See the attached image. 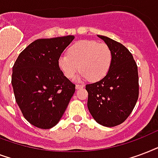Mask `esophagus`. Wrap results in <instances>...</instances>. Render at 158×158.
Returning a JSON list of instances; mask_svg holds the SVG:
<instances>
[{"mask_svg":"<svg viewBox=\"0 0 158 158\" xmlns=\"http://www.w3.org/2000/svg\"><path fill=\"white\" fill-rule=\"evenodd\" d=\"M84 87V85H80V84H77V85H76V89H81V88H83Z\"/></svg>","mask_w":158,"mask_h":158,"instance_id":"34e87169","label":"esophagus"}]
</instances>
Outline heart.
Masks as SVG:
<instances>
[{"label":"heart","mask_w":158,"mask_h":158,"mask_svg":"<svg viewBox=\"0 0 158 158\" xmlns=\"http://www.w3.org/2000/svg\"><path fill=\"white\" fill-rule=\"evenodd\" d=\"M112 52L108 45L94 40H81L68 50V55H61L57 66L67 78H73L78 69L79 79L88 78L90 81L103 79L110 69Z\"/></svg>","instance_id":"b5f03b06"}]
</instances>
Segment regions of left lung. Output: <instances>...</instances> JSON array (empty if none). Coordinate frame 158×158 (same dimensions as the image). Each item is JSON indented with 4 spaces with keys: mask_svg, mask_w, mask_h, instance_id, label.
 Instances as JSON below:
<instances>
[{
    "mask_svg": "<svg viewBox=\"0 0 158 158\" xmlns=\"http://www.w3.org/2000/svg\"><path fill=\"white\" fill-rule=\"evenodd\" d=\"M112 52L107 75L85 85L87 107L94 119L106 127L118 125L128 118L139 98V74L134 57L123 44L98 35Z\"/></svg>",
    "mask_w": 158,
    "mask_h": 158,
    "instance_id": "left-lung-1",
    "label": "left lung"
}]
</instances>
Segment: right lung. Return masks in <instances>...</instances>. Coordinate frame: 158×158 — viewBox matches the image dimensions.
<instances>
[{
	"label": "right lung",
	"mask_w": 158,
	"mask_h": 158,
	"mask_svg": "<svg viewBox=\"0 0 158 158\" xmlns=\"http://www.w3.org/2000/svg\"><path fill=\"white\" fill-rule=\"evenodd\" d=\"M74 38L35 40L19 53L13 66L11 84L16 103L25 119L37 128L54 127L75 92L76 85L57 66L58 57Z\"/></svg>",
	"instance_id": "obj_1"
}]
</instances>
